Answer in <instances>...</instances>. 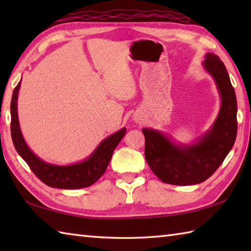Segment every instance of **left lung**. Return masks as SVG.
<instances>
[{"label": "left lung", "mask_w": 251, "mask_h": 251, "mask_svg": "<svg viewBox=\"0 0 251 251\" xmlns=\"http://www.w3.org/2000/svg\"><path fill=\"white\" fill-rule=\"evenodd\" d=\"M202 67L215 79L221 106L214 124L190 145H181L164 132L143 128L146 159L163 182L192 185L204 182L219 168L232 150L237 134V101L226 66L220 58L207 52Z\"/></svg>", "instance_id": "obj_1"}]
</instances>
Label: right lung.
<instances>
[{"mask_svg":"<svg viewBox=\"0 0 251 251\" xmlns=\"http://www.w3.org/2000/svg\"><path fill=\"white\" fill-rule=\"evenodd\" d=\"M19 88L20 82L14 89L12 102H10V115H12L10 132H12V139L16 151L29 165L36 177L50 188L67 190L87 188L99 180L108 167L115 148L125 136V127L101 141L95 151L82 162L66 165V166L46 163L30 150L21 134L17 111Z\"/></svg>","mask_w":251,"mask_h":251,"instance_id":"1","label":"right lung"}]
</instances>
